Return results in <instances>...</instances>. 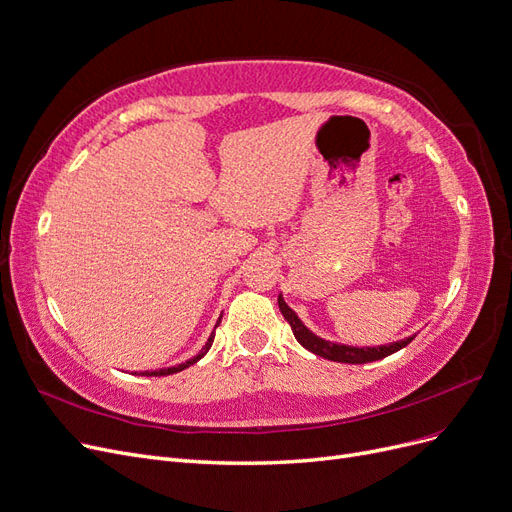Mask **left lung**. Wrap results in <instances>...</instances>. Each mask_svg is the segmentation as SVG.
<instances>
[{"label": "left lung", "instance_id": "obj_1", "mask_svg": "<svg viewBox=\"0 0 512 512\" xmlns=\"http://www.w3.org/2000/svg\"><path fill=\"white\" fill-rule=\"evenodd\" d=\"M278 308H280L282 316L287 318V323L291 325L293 335L301 346H304L310 352H314L316 356H323V358H327V361H335V363L363 365V363L380 361V358H386L394 352H399L401 348H405L415 337V335H411V337L399 339V342L384 344V346H373V348L371 346L358 348V346H348V344H337V342H329V339L318 337L304 323H301V318L287 306V301H285V297H282V293L278 295Z\"/></svg>", "mask_w": 512, "mask_h": 512}]
</instances>
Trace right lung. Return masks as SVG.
Masks as SVG:
<instances>
[{"label": "right lung", "mask_w": 512, "mask_h": 512, "mask_svg": "<svg viewBox=\"0 0 512 512\" xmlns=\"http://www.w3.org/2000/svg\"><path fill=\"white\" fill-rule=\"evenodd\" d=\"M221 323V316H219V320H217V325ZM217 325H215V329H217ZM213 339H215V331L208 335V339H206V344L202 346V350L194 356V358H189V361H185V363H181V365H175V367H166V369H158V371H141L139 375H147V377H160V375H173V373H179V371H183V369H187L189 365H194V363H198L200 358L211 350V346H213Z\"/></svg>", "instance_id": "1"}]
</instances>
